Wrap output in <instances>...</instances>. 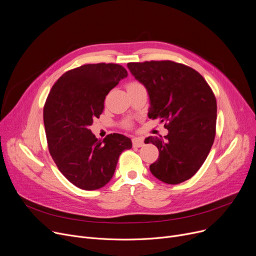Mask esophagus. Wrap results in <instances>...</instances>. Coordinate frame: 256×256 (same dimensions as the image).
Segmentation results:
<instances>
[{
  "label": "esophagus",
  "mask_w": 256,
  "mask_h": 256,
  "mask_svg": "<svg viewBox=\"0 0 256 256\" xmlns=\"http://www.w3.org/2000/svg\"><path fill=\"white\" fill-rule=\"evenodd\" d=\"M143 145H144L143 139H141V138H132V146L134 147L139 148V147H142Z\"/></svg>",
  "instance_id": "esophagus-1"
}]
</instances>
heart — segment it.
<instances>
[{
    "mask_svg": "<svg viewBox=\"0 0 256 256\" xmlns=\"http://www.w3.org/2000/svg\"><path fill=\"white\" fill-rule=\"evenodd\" d=\"M130 84H134V83H130Z\"/></svg>",
    "mask_w": 256,
    "mask_h": 256,
    "instance_id": "1",
    "label": "heart"
}]
</instances>
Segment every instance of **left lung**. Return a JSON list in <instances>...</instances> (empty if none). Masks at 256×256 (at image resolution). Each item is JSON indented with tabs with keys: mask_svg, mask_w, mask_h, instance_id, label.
<instances>
[{
	"mask_svg": "<svg viewBox=\"0 0 256 256\" xmlns=\"http://www.w3.org/2000/svg\"><path fill=\"white\" fill-rule=\"evenodd\" d=\"M132 75L149 96L148 117L160 118L168 128L164 137H148L158 158L151 174L168 184L192 178L206 160L215 138L217 105L202 76L192 68L171 60L128 62Z\"/></svg>",
	"mask_w": 256,
	"mask_h": 256,
	"instance_id": "8db88e82",
	"label": "left lung"
}]
</instances>
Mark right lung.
<instances>
[{"mask_svg": "<svg viewBox=\"0 0 256 256\" xmlns=\"http://www.w3.org/2000/svg\"><path fill=\"white\" fill-rule=\"evenodd\" d=\"M128 77L117 64H88L66 72L51 88L43 116L50 156L75 186L94 190L113 177L119 156L132 140L110 134L98 140L90 130L104 110L106 96Z\"/></svg>", "mask_w": 256, "mask_h": 256, "instance_id": "1", "label": "right lung"}]
</instances>
